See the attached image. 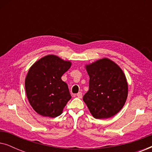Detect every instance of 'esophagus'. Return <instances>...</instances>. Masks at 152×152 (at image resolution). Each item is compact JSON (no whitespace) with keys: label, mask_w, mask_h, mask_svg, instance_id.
Segmentation results:
<instances>
[{"label":"esophagus","mask_w":152,"mask_h":152,"mask_svg":"<svg viewBox=\"0 0 152 152\" xmlns=\"http://www.w3.org/2000/svg\"><path fill=\"white\" fill-rule=\"evenodd\" d=\"M77 97H79V98H82V92H79L78 93H77Z\"/></svg>","instance_id":"obj_1"}]
</instances>
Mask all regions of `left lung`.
<instances>
[{"mask_svg": "<svg viewBox=\"0 0 152 152\" xmlns=\"http://www.w3.org/2000/svg\"><path fill=\"white\" fill-rule=\"evenodd\" d=\"M89 90L83 100L96 119L109 118L117 114L125 104L128 84L122 68L104 57L86 64Z\"/></svg>", "mask_w": 152, "mask_h": 152, "instance_id": "8db88e82", "label": "left lung"}]
</instances>
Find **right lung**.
<instances>
[{
  "mask_svg": "<svg viewBox=\"0 0 152 152\" xmlns=\"http://www.w3.org/2000/svg\"><path fill=\"white\" fill-rule=\"evenodd\" d=\"M71 65L70 61L48 55L30 68L25 80L26 92L31 107L39 115L56 118L63 113L71 95L61 77Z\"/></svg>",
  "mask_w": 152,
  "mask_h": 152,
  "instance_id": "add662e5",
  "label": "right lung"
}]
</instances>
